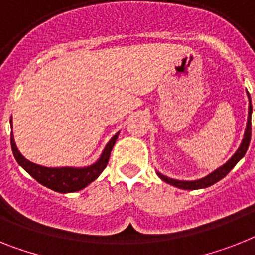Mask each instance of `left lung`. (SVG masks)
I'll use <instances>...</instances> for the list:
<instances>
[{"mask_svg": "<svg viewBox=\"0 0 255 255\" xmlns=\"http://www.w3.org/2000/svg\"><path fill=\"white\" fill-rule=\"evenodd\" d=\"M248 97H249V115H248V124H247V129H245V134H244V140L241 142L240 147L237 149V151L233 154V157L231 158L226 164H223L222 167H219L218 170H215L214 172H211L210 175H207L206 177H202L200 180H194V181H183V180H175V179H170V177L164 176V175L157 172L158 176L162 179L166 183L174 185V187L181 188V189H202V188H207L215 184L217 181L222 180L224 176H226L231 170H232L235 166L237 164V162L241 159V158L245 155L247 153L248 147H249L250 144V137H252V101H250V96L248 93Z\"/></svg>", "mask_w": 255, "mask_h": 255, "instance_id": "1", "label": "left lung"}]
</instances>
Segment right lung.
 Returning <instances> with one entry per match:
<instances>
[{
	"mask_svg": "<svg viewBox=\"0 0 255 255\" xmlns=\"http://www.w3.org/2000/svg\"><path fill=\"white\" fill-rule=\"evenodd\" d=\"M11 123V119H10ZM118 138V133L108 142L106 147L102 151L100 159L93 163L92 166L83 168H74V167H42L38 164L32 163L28 159H25L22 154L19 153L18 147L15 145L14 137L11 133V149L15 159L23 168H24L29 175H31L36 181L42 184L44 187L50 188L51 190L59 192V193H70V192H78L91 184L92 181L96 180L105 167L108 166L109 158H110L111 149L114 146L115 141Z\"/></svg>",
	"mask_w": 255,
	"mask_h": 255,
	"instance_id": "1",
	"label": "right lung"
}]
</instances>
